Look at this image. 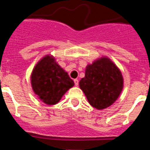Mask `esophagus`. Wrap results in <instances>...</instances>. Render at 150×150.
<instances>
[{"label":"esophagus","mask_w":150,"mask_h":150,"mask_svg":"<svg viewBox=\"0 0 150 150\" xmlns=\"http://www.w3.org/2000/svg\"><path fill=\"white\" fill-rule=\"evenodd\" d=\"M74 81V84H75V86H78V85H79V80H78L77 79H75Z\"/></svg>","instance_id":"34e87169"}]
</instances>
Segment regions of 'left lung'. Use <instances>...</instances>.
<instances>
[{
    "label": "left lung",
    "mask_w": 150,
    "mask_h": 150,
    "mask_svg": "<svg viewBox=\"0 0 150 150\" xmlns=\"http://www.w3.org/2000/svg\"><path fill=\"white\" fill-rule=\"evenodd\" d=\"M79 84L90 105L102 110L117 100L122 91L123 77L109 58L101 57L86 66L85 77Z\"/></svg>",
    "instance_id": "8db88e82"
}]
</instances>
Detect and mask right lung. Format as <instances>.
I'll return each mask as SVG.
<instances>
[{
    "label": "right lung",
    "mask_w": 150,
    "mask_h": 150,
    "mask_svg": "<svg viewBox=\"0 0 150 150\" xmlns=\"http://www.w3.org/2000/svg\"><path fill=\"white\" fill-rule=\"evenodd\" d=\"M33 91L48 105L59 103L66 91L74 86L67 73L52 55H46L36 64L30 75Z\"/></svg>",
    "instance_id": "obj_1"
}]
</instances>
